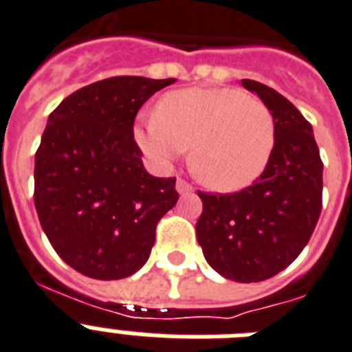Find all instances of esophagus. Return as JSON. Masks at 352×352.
Here are the masks:
<instances>
[{
	"label": "esophagus",
	"instance_id": "obj_1",
	"mask_svg": "<svg viewBox=\"0 0 352 352\" xmlns=\"http://www.w3.org/2000/svg\"><path fill=\"white\" fill-rule=\"evenodd\" d=\"M177 191H179L181 195H188V193L193 191V186L188 181H184V179H177Z\"/></svg>",
	"mask_w": 352,
	"mask_h": 352
}]
</instances>
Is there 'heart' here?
<instances>
[{
  "instance_id": "1",
  "label": "heart",
  "mask_w": 352,
  "mask_h": 352,
  "mask_svg": "<svg viewBox=\"0 0 352 352\" xmlns=\"http://www.w3.org/2000/svg\"><path fill=\"white\" fill-rule=\"evenodd\" d=\"M135 141L150 159L168 162L191 148V171L217 191L250 186L275 146L265 102L236 88H188L162 97L157 116H141Z\"/></svg>"
}]
</instances>
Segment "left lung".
<instances>
[{"mask_svg":"<svg viewBox=\"0 0 352 352\" xmlns=\"http://www.w3.org/2000/svg\"><path fill=\"white\" fill-rule=\"evenodd\" d=\"M244 88L275 119V146L255 182L235 193L197 191V241L208 264L235 282L275 276L302 253L322 211V170L313 126L293 102L258 81Z\"/></svg>","mask_w":352,"mask_h":352,"instance_id":"1","label":"left lung"}]
</instances>
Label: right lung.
Masks as SVG:
<instances>
[{
    "label": "right lung",
    "instance_id": "right-lung-1",
    "mask_svg": "<svg viewBox=\"0 0 352 352\" xmlns=\"http://www.w3.org/2000/svg\"><path fill=\"white\" fill-rule=\"evenodd\" d=\"M175 79L119 76L79 88L48 117L36 151L34 204L56 253L97 280L146 264L155 228L175 206V177L142 166L139 108Z\"/></svg>",
    "mask_w": 352,
    "mask_h": 352
}]
</instances>
